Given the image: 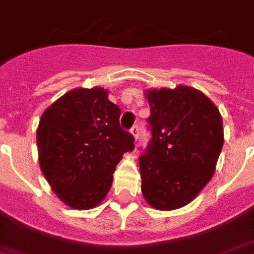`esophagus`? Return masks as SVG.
<instances>
[{"label": "esophagus", "mask_w": 254, "mask_h": 254, "mask_svg": "<svg viewBox=\"0 0 254 254\" xmlns=\"http://www.w3.org/2000/svg\"><path fill=\"white\" fill-rule=\"evenodd\" d=\"M138 131H139V129H138V125H133V127H130V133L133 134V137L137 139L138 138Z\"/></svg>", "instance_id": "34e87169"}]
</instances>
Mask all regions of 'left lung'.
<instances>
[{
    "instance_id": "1",
    "label": "left lung",
    "mask_w": 254,
    "mask_h": 254,
    "mask_svg": "<svg viewBox=\"0 0 254 254\" xmlns=\"http://www.w3.org/2000/svg\"><path fill=\"white\" fill-rule=\"evenodd\" d=\"M146 96L151 138L139 155L142 193L155 209H179L213 177L223 121L214 103L194 88H160Z\"/></svg>"
}]
</instances>
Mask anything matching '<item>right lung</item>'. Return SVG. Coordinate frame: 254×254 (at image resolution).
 <instances>
[{
    "label": "right lung",
    "instance_id": "obj_1",
    "mask_svg": "<svg viewBox=\"0 0 254 254\" xmlns=\"http://www.w3.org/2000/svg\"><path fill=\"white\" fill-rule=\"evenodd\" d=\"M100 87L77 88L49 107L36 141L40 168L70 207L92 209L111 189L113 172L134 137L120 127V107Z\"/></svg>",
    "mask_w": 254,
    "mask_h": 254
}]
</instances>
